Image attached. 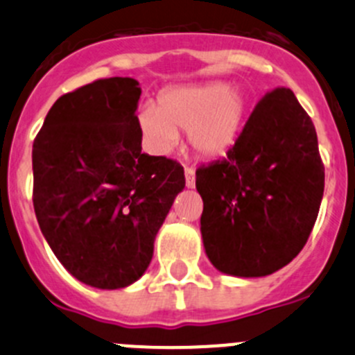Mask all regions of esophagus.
Returning <instances> with one entry per match:
<instances>
[{
    "label": "esophagus",
    "mask_w": 355,
    "mask_h": 355,
    "mask_svg": "<svg viewBox=\"0 0 355 355\" xmlns=\"http://www.w3.org/2000/svg\"><path fill=\"white\" fill-rule=\"evenodd\" d=\"M185 185H187L189 189H192L196 185V171H194V168L185 166Z\"/></svg>",
    "instance_id": "obj_1"
}]
</instances>
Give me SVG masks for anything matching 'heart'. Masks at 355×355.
I'll list each match as a JSON object with an SVG mask.
<instances>
[{"label": "heart", "instance_id": "1", "mask_svg": "<svg viewBox=\"0 0 355 355\" xmlns=\"http://www.w3.org/2000/svg\"><path fill=\"white\" fill-rule=\"evenodd\" d=\"M244 114L245 99L241 92L225 82H207L168 89L161 94L159 106H142L139 123L156 151H171L178 132H189L198 155L216 157L235 144Z\"/></svg>", "mask_w": 355, "mask_h": 355}]
</instances>
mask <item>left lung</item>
I'll use <instances>...</instances> for the list:
<instances>
[{"instance_id":"obj_1","label":"left lung","mask_w":355,"mask_h":355,"mask_svg":"<svg viewBox=\"0 0 355 355\" xmlns=\"http://www.w3.org/2000/svg\"><path fill=\"white\" fill-rule=\"evenodd\" d=\"M200 235L221 273L257 278L287 266L316 223L324 166L313 120L290 89L256 105L223 159L196 171Z\"/></svg>"}]
</instances>
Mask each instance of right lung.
<instances>
[{
  "instance_id": "obj_1",
  "label": "right lung",
  "mask_w": 355,
  "mask_h": 355,
  "mask_svg": "<svg viewBox=\"0 0 355 355\" xmlns=\"http://www.w3.org/2000/svg\"><path fill=\"white\" fill-rule=\"evenodd\" d=\"M135 78H99L56 99L32 146L35 218L78 282L125 288L148 270L185 177L142 151Z\"/></svg>"
}]
</instances>
